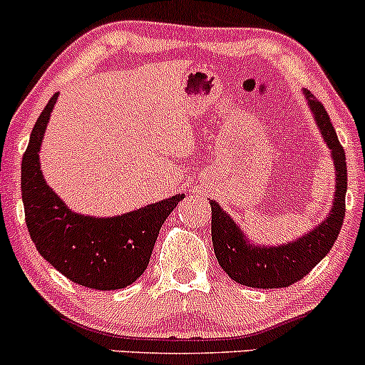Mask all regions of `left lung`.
<instances>
[{
	"label": "left lung",
	"mask_w": 365,
	"mask_h": 365,
	"mask_svg": "<svg viewBox=\"0 0 365 365\" xmlns=\"http://www.w3.org/2000/svg\"><path fill=\"white\" fill-rule=\"evenodd\" d=\"M314 114L315 124L331 152L336 170V185L332 207L326 218L305 235L277 246H256L246 237L242 228L232 216L211 201V239L216 259L228 277L247 287L277 289L298 282L324 258L338 239L345 218L346 158L334 126L322 103L310 91H303Z\"/></svg>",
	"instance_id": "obj_1"
}]
</instances>
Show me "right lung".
Listing matches in <instances>:
<instances>
[{"label":"right lung","mask_w":365,"mask_h":365,"mask_svg":"<svg viewBox=\"0 0 365 365\" xmlns=\"http://www.w3.org/2000/svg\"><path fill=\"white\" fill-rule=\"evenodd\" d=\"M57 98L55 93L39 114L22 158V201L29 235L38 253L72 282L100 291L123 289L145 272L163 223L185 195H171L107 218L69 210L39 166V149Z\"/></svg>","instance_id":"right-lung-1"}]
</instances>
